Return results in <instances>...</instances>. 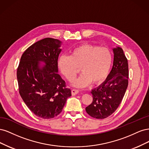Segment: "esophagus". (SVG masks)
Wrapping results in <instances>:
<instances>
[{"instance_id":"34e87169","label":"esophagus","mask_w":149,"mask_h":149,"mask_svg":"<svg viewBox=\"0 0 149 149\" xmlns=\"http://www.w3.org/2000/svg\"><path fill=\"white\" fill-rule=\"evenodd\" d=\"M79 93V90L78 89H73L71 90V94L73 96L76 95V94H77Z\"/></svg>"}]
</instances>
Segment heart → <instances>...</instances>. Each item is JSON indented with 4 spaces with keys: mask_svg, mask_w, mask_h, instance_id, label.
<instances>
[{
    "mask_svg": "<svg viewBox=\"0 0 149 149\" xmlns=\"http://www.w3.org/2000/svg\"><path fill=\"white\" fill-rule=\"evenodd\" d=\"M112 61L111 52L106 47L83 44L74 48L70 56H61L58 67L65 78L72 81L80 71L83 73L74 81L77 87H85L90 83H102L109 73Z\"/></svg>",
    "mask_w": 149,
    "mask_h": 149,
    "instance_id": "obj_1",
    "label": "heart"
}]
</instances>
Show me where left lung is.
Here are the masks:
<instances>
[{"label": "left lung", "instance_id": "8db88e82", "mask_svg": "<svg viewBox=\"0 0 149 149\" xmlns=\"http://www.w3.org/2000/svg\"><path fill=\"white\" fill-rule=\"evenodd\" d=\"M112 68L106 81L91 91L93 102L86 111L93 118L105 119L118 109L128 86V61L120 47L113 49Z\"/></svg>", "mask_w": 149, "mask_h": 149}]
</instances>
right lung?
<instances>
[{
    "label": "right lung",
    "instance_id": "right-lung-1",
    "mask_svg": "<svg viewBox=\"0 0 149 149\" xmlns=\"http://www.w3.org/2000/svg\"><path fill=\"white\" fill-rule=\"evenodd\" d=\"M61 41L45 38L31 45L22 54L17 77L19 94L29 109L43 119L55 118L62 111L71 89L58 73ZM46 66L40 68L39 62Z\"/></svg>",
    "mask_w": 149,
    "mask_h": 149
}]
</instances>
